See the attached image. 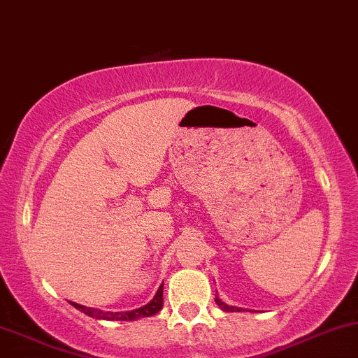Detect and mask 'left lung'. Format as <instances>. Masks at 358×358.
Returning a JSON list of instances; mask_svg holds the SVG:
<instances>
[{"label":"left lung","mask_w":358,"mask_h":358,"mask_svg":"<svg viewBox=\"0 0 358 358\" xmlns=\"http://www.w3.org/2000/svg\"><path fill=\"white\" fill-rule=\"evenodd\" d=\"M215 302H217V306L219 308L222 309V311H227V313H238V311H241V308H234V306H227L226 302H222L221 299H219V297H215Z\"/></svg>","instance_id":"obj_1"}]
</instances>
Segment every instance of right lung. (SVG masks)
Returning <instances> with one entry per match:
<instances>
[{
	"instance_id": "1",
	"label": "right lung",
	"mask_w": 358,
	"mask_h": 358,
	"mask_svg": "<svg viewBox=\"0 0 358 358\" xmlns=\"http://www.w3.org/2000/svg\"><path fill=\"white\" fill-rule=\"evenodd\" d=\"M76 309H80L81 313L88 314L90 317H96V320H107V321H134L139 317H148L152 314L159 313L163 308V285L158 289L156 296L148 302L143 308L134 309V311H125V313H112V311H100L95 308H85V306L76 304V302H71Z\"/></svg>"
}]
</instances>
